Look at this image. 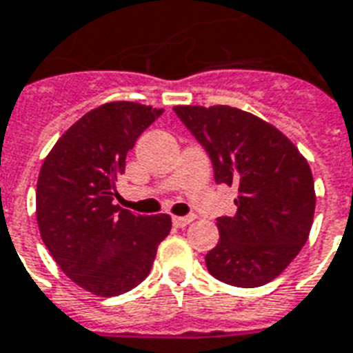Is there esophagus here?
I'll return each mask as SVG.
<instances>
[{"label":"esophagus","instance_id":"esophagus-1","mask_svg":"<svg viewBox=\"0 0 353 353\" xmlns=\"http://www.w3.org/2000/svg\"><path fill=\"white\" fill-rule=\"evenodd\" d=\"M194 219H196L194 214H188V216H174V219H172V222H174V225H176V228H185V225L190 224V222H192Z\"/></svg>","mask_w":353,"mask_h":353}]
</instances>
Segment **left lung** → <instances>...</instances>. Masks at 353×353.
I'll return each instance as SVG.
<instances>
[{"label": "left lung", "instance_id": "8db88e82", "mask_svg": "<svg viewBox=\"0 0 353 353\" xmlns=\"http://www.w3.org/2000/svg\"><path fill=\"white\" fill-rule=\"evenodd\" d=\"M201 146L216 183L236 187L233 216H220V241L207 270L233 287H261L290 265L307 242L314 183L307 159L272 123L230 105H176Z\"/></svg>", "mask_w": 353, "mask_h": 353}]
</instances>
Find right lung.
Wrapping results in <instances>:
<instances>
[{"instance_id": "right-lung-1", "label": "right lung", "mask_w": 353, "mask_h": 353, "mask_svg": "<svg viewBox=\"0 0 353 353\" xmlns=\"http://www.w3.org/2000/svg\"><path fill=\"white\" fill-rule=\"evenodd\" d=\"M163 109L111 101L88 111L55 142L37 183V222L59 268L101 298L134 289L172 230L168 214L114 205L125 155Z\"/></svg>"}]
</instances>
